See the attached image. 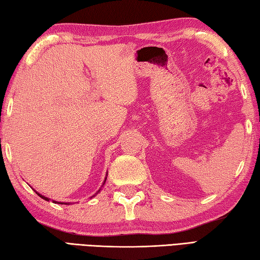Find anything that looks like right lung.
<instances>
[{"mask_svg": "<svg viewBox=\"0 0 260 260\" xmlns=\"http://www.w3.org/2000/svg\"><path fill=\"white\" fill-rule=\"evenodd\" d=\"M107 176H108V172H107V174H106V178H105V180H104V184H103V186L105 185V182H106V179H107ZM103 186H101V187H103ZM31 188H32V187H31ZM34 190H35V189H34ZM100 190H101V188H100V189H99L98 191H96V192H95V194H94L93 196H95L96 194H98V192H99ZM35 191H36V190H35ZM36 194H37V195H38L39 197H42V198H43V200H45V201H48V202L50 201L48 197H46V196H44V195H42V194H39V192H38V191H36ZM93 196H92V197H93ZM92 197H90V198H92ZM53 203H57V204H65V205H71V203H62V202H57V201H53Z\"/></svg>", "mask_w": 260, "mask_h": 260, "instance_id": "1", "label": "right lung"}]
</instances>
